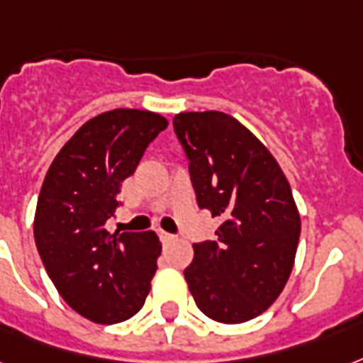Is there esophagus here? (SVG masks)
I'll list each match as a JSON object with an SVG mask.
<instances>
[{"mask_svg":"<svg viewBox=\"0 0 363 363\" xmlns=\"http://www.w3.org/2000/svg\"><path fill=\"white\" fill-rule=\"evenodd\" d=\"M157 236H160L162 243H169V242H173V240H175V236H173V234H169V232H163V230L157 232Z\"/></svg>","mask_w":363,"mask_h":363,"instance_id":"1","label":"esophagus"}]
</instances>
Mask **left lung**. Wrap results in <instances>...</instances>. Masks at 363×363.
Here are the masks:
<instances>
[{
  "label": "left lung",
  "instance_id": "obj_1",
  "mask_svg": "<svg viewBox=\"0 0 363 363\" xmlns=\"http://www.w3.org/2000/svg\"><path fill=\"white\" fill-rule=\"evenodd\" d=\"M173 127L201 209L223 225L217 240L194 243L184 270L207 318L242 323L280 297L293 270L301 217L291 186L261 140L225 112H182Z\"/></svg>",
  "mask_w": 363,
  "mask_h": 363
}]
</instances>
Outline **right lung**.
I'll list each match as a JSON object with an SVG mask.
<instances>
[{"label": "right lung", "mask_w": 363, "mask_h": 363, "mask_svg": "<svg viewBox=\"0 0 363 363\" xmlns=\"http://www.w3.org/2000/svg\"><path fill=\"white\" fill-rule=\"evenodd\" d=\"M167 127L156 112L116 108L85 121L47 171L34 217L35 247L49 278L77 314L95 323L135 316L157 270L156 232L106 230L121 182Z\"/></svg>", "instance_id": "1"}]
</instances>
